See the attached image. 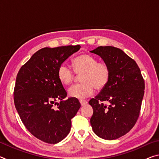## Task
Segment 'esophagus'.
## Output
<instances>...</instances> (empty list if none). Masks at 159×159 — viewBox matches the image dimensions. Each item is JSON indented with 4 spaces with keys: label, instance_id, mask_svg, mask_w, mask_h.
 <instances>
[{
    "label": "esophagus",
    "instance_id": "1",
    "mask_svg": "<svg viewBox=\"0 0 159 159\" xmlns=\"http://www.w3.org/2000/svg\"><path fill=\"white\" fill-rule=\"evenodd\" d=\"M80 104H81V106H83V105H85V104H87L88 102L86 100H84V99H81V100H80Z\"/></svg>",
    "mask_w": 159,
    "mask_h": 159
}]
</instances>
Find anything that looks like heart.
<instances>
[{"label": "heart", "mask_w": 159, "mask_h": 159, "mask_svg": "<svg viewBox=\"0 0 159 159\" xmlns=\"http://www.w3.org/2000/svg\"><path fill=\"white\" fill-rule=\"evenodd\" d=\"M75 73L81 74V83L72 85L68 90L70 97L76 99H84L91 96L95 88L100 90L108 84L110 69L107 64L98 62L93 56L83 54L72 61ZM57 77L64 85H69L75 78L74 72L65 64H61L57 69Z\"/></svg>", "instance_id": "obj_1"}]
</instances>
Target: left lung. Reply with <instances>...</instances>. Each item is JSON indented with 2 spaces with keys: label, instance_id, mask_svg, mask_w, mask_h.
<instances>
[{
  "label": "left lung",
  "instance_id": "left-lung-1",
  "mask_svg": "<svg viewBox=\"0 0 159 159\" xmlns=\"http://www.w3.org/2000/svg\"><path fill=\"white\" fill-rule=\"evenodd\" d=\"M90 52L99 55L110 69L108 84L89 101L93 109L90 124L99 138L113 140L128 133L138 120L144 80L135 61L119 48L99 46Z\"/></svg>",
  "mask_w": 159,
  "mask_h": 159
}]
</instances>
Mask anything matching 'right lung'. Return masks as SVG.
Returning a JSON list of instances; mask_svg holds the SVG:
<instances>
[{"instance_id":"right-lung-1","label":"right lung","mask_w":159,"mask_h":159,"mask_svg":"<svg viewBox=\"0 0 159 159\" xmlns=\"http://www.w3.org/2000/svg\"><path fill=\"white\" fill-rule=\"evenodd\" d=\"M80 48L79 45L42 48L17 75L15 108L26 129L46 143L57 144L66 138L71 130V118L80 107L78 99L64 100L66 91L57 77L59 66Z\"/></svg>"}]
</instances>
